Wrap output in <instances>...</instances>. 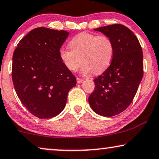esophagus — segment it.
I'll return each instance as SVG.
<instances>
[{"instance_id":"34e87169","label":"esophagus","mask_w":159,"mask_h":159,"mask_svg":"<svg viewBox=\"0 0 159 159\" xmlns=\"http://www.w3.org/2000/svg\"><path fill=\"white\" fill-rule=\"evenodd\" d=\"M84 81V79H82V78H77V83L78 84H81L82 81Z\"/></svg>"}]
</instances>
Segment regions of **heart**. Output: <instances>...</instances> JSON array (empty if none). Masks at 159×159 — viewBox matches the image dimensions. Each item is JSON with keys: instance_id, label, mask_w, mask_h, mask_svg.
<instances>
[{"instance_id": "1", "label": "heart", "mask_w": 159, "mask_h": 159, "mask_svg": "<svg viewBox=\"0 0 159 159\" xmlns=\"http://www.w3.org/2000/svg\"><path fill=\"white\" fill-rule=\"evenodd\" d=\"M70 46L71 49L61 48L59 56L65 67L72 72L79 68L82 61L84 75L101 73L110 66L114 56L113 42L107 35L81 32L72 38Z\"/></svg>"}]
</instances>
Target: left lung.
<instances>
[{
	"mask_svg": "<svg viewBox=\"0 0 159 159\" xmlns=\"http://www.w3.org/2000/svg\"><path fill=\"white\" fill-rule=\"evenodd\" d=\"M94 30L110 38L114 56L110 66L94 79L95 89L88 100L95 112L111 117L125 110L136 94L144 74L142 48L134 33L122 24Z\"/></svg>",
	"mask_w": 159,
	"mask_h": 159,
	"instance_id": "left-lung-1",
	"label": "left lung"
}]
</instances>
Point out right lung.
<instances>
[{"instance_id": "right-lung-1", "label": "right lung", "mask_w": 159, "mask_h": 159, "mask_svg": "<svg viewBox=\"0 0 159 159\" xmlns=\"http://www.w3.org/2000/svg\"><path fill=\"white\" fill-rule=\"evenodd\" d=\"M69 32L38 27L18 43L12 57V78L24 106L39 118L58 116L66 105L76 78L61 62L59 50Z\"/></svg>"}]
</instances>
